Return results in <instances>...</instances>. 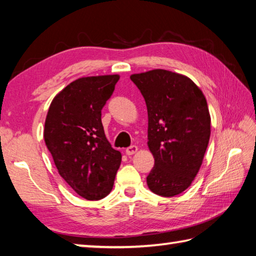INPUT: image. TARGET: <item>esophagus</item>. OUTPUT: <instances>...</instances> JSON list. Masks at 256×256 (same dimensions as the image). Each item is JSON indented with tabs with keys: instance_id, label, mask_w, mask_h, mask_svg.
<instances>
[{
	"instance_id": "1",
	"label": "esophagus",
	"mask_w": 256,
	"mask_h": 256,
	"mask_svg": "<svg viewBox=\"0 0 256 256\" xmlns=\"http://www.w3.org/2000/svg\"><path fill=\"white\" fill-rule=\"evenodd\" d=\"M138 149V146H128V148L125 150V152H126V154L128 156H132V154H134L136 152Z\"/></svg>"
}]
</instances>
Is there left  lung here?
Instances as JSON below:
<instances>
[{
	"instance_id": "8db88e82",
	"label": "left lung",
	"mask_w": 256,
	"mask_h": 256,
	"mask_svg": "<svg viewBox=\"0 0 256 256\" xmlns=\"http://www.w3.org/2000/svg\"><path fill=\"white\" fill-rule=\"evenodd\" d=\"M130 78L148 110V148L154 167L146 184L154 194L175 196L192 184L209 144L206 99L188 76L176 72L156 68Z\"/></svg>"
}]
</instances>
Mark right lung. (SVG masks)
Masks as SVG:
<instances>
[{"mask_svg":"<svg viewBox=\"0 0 256 256\" xmlns=\"http://www.w3.org/2000/svg\"><path fill=\"white\" fill-rule=\"evenodd\" d=\"M118 80V74L79 78L56 94L47 112L46 146L60 177L86 200L110 193L122 162L102 124V110Z\"/></svg>","mask_w":256,"mask_h":256,"instance_id":"1","label":"right lung"}]
</instances>
